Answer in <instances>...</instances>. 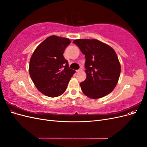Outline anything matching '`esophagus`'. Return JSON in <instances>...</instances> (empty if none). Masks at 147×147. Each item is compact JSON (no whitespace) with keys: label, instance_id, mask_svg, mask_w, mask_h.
<instances>
[{"label":"esophagus","instance_id":"obj_1","mask_svg":"<svg viewBox=\"0 0 147 147\" xmlns=\"http://www.w3.org/2000/svg\"><path fill=\"white\" fill-rule=\"evenodd\" d=\"M82 68H80V69H79L78 70H76V72H77V73H78V72H82Z\"/></svg>","mask_w":147,"mask_h":147}]
</instances>
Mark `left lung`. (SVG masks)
Masks as SVG:
<instances>
[{
  "instance_id": "8db88e82",
  "label": "left lung",
  "mask_w": 147,
  "mask_h": 147,
  "mask_svg": "<svg viewBox=\"0 0 147 147\" xmlns=\"http://www.w3.org/2000/svg\"><path fill=\"white\" fill-rule=\"evenodd\" d=\"M85 55V80L80 83L84 95L99 99L112 92L118 83L121 65L117 53L96 39H77L73 42Z\"/></svg>"
}]
</instances>
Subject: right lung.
Returning a JSON list of instances; mask_svg holds the SVG:
<instances>
[{
    "instance_id": "right-lung-1",
    "label": "right lung",
    "mask_w": 147,
    "mask_h": 147,
    "mask_svg": "<svg viewBox=\"0 0 147 147\" xmlns=\"http://www.w3.org/2000/svg\"><path fill=\"white\" fill-rule=\"evenodd\" d=\"M70 39L51 35L36 48L30 57L29 72L37 90L50 97L59 96L66 90L75 73L63 56Z\"/></svg>"
}]
</instances>
